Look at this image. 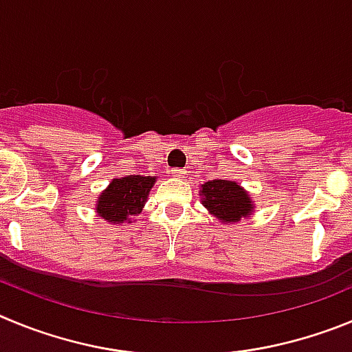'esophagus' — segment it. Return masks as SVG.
I'll use <instances>...</instances> for the list:
<instances>
[{
    "label": "esophagus",
    "mask_w": 352,
    "mask_h": 352,
    "mask_svg": "<svg viewBox=\"0 0 352 352\" xmlns=\"http://www.w3.org/2000/svg\"><path fill=\"white\" fill-rule=\"evenodd\" d=\"M172 175L177 177V179H184V175H186V172H182L180 168H173L172 170Z\"/></svg>",
    "instance_id": "obj_1"
}]
</instances>
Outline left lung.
Wrapping results in <instances>:
<instances>
[{
	"instance_id": "obj_1",
	"label": "left lung",
	"mask_w": 352,
	"mask_h": 352,
	"mask_svg": "<svg viewBox=\"0 0 352 352\" xmlns=\"http://www.w3.org/2000/svg\"><path fill=\"white\" fill-rule=\"evenodd\" d=\"M199 196L204 198L205 208L224 224L239 223L242 217H249L254 208L251 196L235 180H208L201 186Z\"/></svg>"
}]
</instances>
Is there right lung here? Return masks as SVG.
Segmentation results:
<instances>
[{"instance_id":"right-lung-1","label":"right lung","mask_w":352,"mask_h":352,"mask_svg":"<svg viewBox=\"0 0 352 352\" xmlns=\"http://www.w3.org/2000/svg\"><path fill=\"white\" fill-rule=\"evenodd\" d=\"M154 182L156 177L128 175L113 179L98 198V215L112 224L131 223L133 215H138L144 208Z\"/></svg>"}]
</instances>
